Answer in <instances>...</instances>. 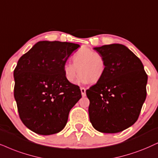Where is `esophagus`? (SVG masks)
<instances>
[{
    "label": "esophagus",
    "instance_id": "esophagus-1",
    "mask_svg": "<svg viewBox=\"0 0 158 158\" xmlns=\"http://www.w3.org/2000/svg\"><path fill=\"white\" fill-rule=\"evenodd\" d=\"M80 89H81V95H82V97H85L86 96V89L85 88V87H81Z\"/></svg>",
    "mask_w": 158,
    "mask_h": 158
}]
</instances>
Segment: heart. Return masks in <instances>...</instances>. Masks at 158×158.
Wrapping results in <instances>:
<instances>
[{
	"mask_svg": "<svg viewBox=\"0 0 158 158\" xmlns=\"http://www.w3.org/2000/svg\"><path fill=\"white\" fill-rule=\"evenodd\" d=\"M73 64L65 63L63 73L69 82L73 83L77 79L79 71V82L92 84L98 82L103 77L106 64L105 58L101 54L87 47H82L73 54Z\"/></svg>",
	"mask_w": 158,
	"mask_h": 158,
	"instance_id": "obj_1",
	"label": "heart"
}]
</instances>
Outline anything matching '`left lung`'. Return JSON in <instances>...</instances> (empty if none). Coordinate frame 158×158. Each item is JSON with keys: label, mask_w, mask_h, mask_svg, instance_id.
<instances>
[{"label": "left lung", "mask_w": 158, "mask_h": 158, "mask_svg": "<svg viewBox=\"0 0 158 158\" xmlns=\"http://www.w3.org/2000/svg\"><path fill=\"white\" fill-rule=\"evenodd\" d=\"M94 49L105 58L101 80L86 90L89 116L101 133H119L139 118L147 97V74L140 59L125 46L114 44Z\"/></svg>", "instance_id": "obj_1"}]
</instances>
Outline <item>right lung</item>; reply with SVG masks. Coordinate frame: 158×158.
Segmentation results:
<instances>
[{
	"label": "right lung",
	"mask_w": 158,
	"mask_h": 158,
	"mask_svg": "<svg viewBox=\"0 0 158 158\" xmlns=\"http://www.w3.org/2000/svg\"><path fill=\"white\" fill-rule=\"evenodd\" d=\"M80 46L39 41L24 54L14 71V95L19 118L40 135L55 134L66 125L69 111L81 98L78 85L69 82L63 65Z\"/></svg>",
	"instance_id": "right-lung-1"
}]
</instances>
